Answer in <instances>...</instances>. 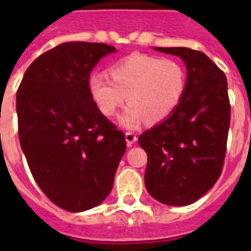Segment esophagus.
I'll return each instance as SVG.
<instances>
[{"mask_svg":"<svg viewBox=\"0 0 251 251\" xmlns=\"http://www.w3.org/2000/svg\"><path fill=\"white\" fill-rule=\"evenodd\" d=\"M126 141H127V145L132 146L136 143L137 141V136H136V133H133V132H127L126 133Z\"/></svg>","mask_w":251,"mask_h":251,"instance_id":"1","label":"esophagus"}]
</instances>
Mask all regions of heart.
Returning <instances> with one entry per match:
<instances>
[{
  "instance_id": "obj_1",
  "label": "heart",
  "mask_w": 251,
  "mask_h": 251,
  "mask_svg": "<svg viewBox=\"0 0 251 251\" xmlns=\"http://www.w3.org/2000/svg\"><path fill=\"white\" fill-rule=\"evenodd\" d=\"M110 76L90 75V95L105 115L114 114L127 99L129 104L119 123L129 129L138 128L146 119L148 123L167 119L182 101L187 86L182 64L145 54L130 55L114 64Z\"/></svg>"
}]
</instances>
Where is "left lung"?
Listing matches in <instances>:
<instances>
[{
    "label": "left lung",
    "mask_w": 251,
    "mask_h": 251,
    "mask_svg": "<svg viewBox=\"0 0 251 251\" xmlns=\"http://www.w3.org/2000/svg\"><path fill=\"white\" fill-rule=\"evenodd\" d=\"M185 61L187 86L172 114L142 133L148 157L147 191L170 206L194 203L221 175L230 127L227 80L203 52L188 48H154Z\"/></svg>",
    "instance_id": "8db88e82"
}]
</instances>
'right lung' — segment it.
Returning <instances> with one entry per match:
<instances>
[{"label":"right lung","mask_w":251,"mask_h":251,"mask_svg":"<svg viewBox=\"0 0 251 251\" xmlns=\"http://www.w3.org/2000/svg\"><path fill=\"white\" fill-rule=\"evenodd\" d=\"M115 51L100 43L60 44L34 60L17 90L20 145L31 174L66 211L103 202L126 152L124 133L101 114L89 90L93 68Z\"/></svg>","instance_id":"1"}]
</instances>
